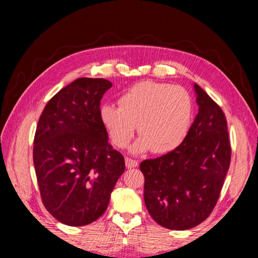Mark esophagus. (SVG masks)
Segmentation results:
<instances>
[{"label": "esophagus", "instance_id": "1", "mask_svg": "<svg viewBox=\"0 0 258 258\" xmlns=\"http://www.w3.org/2000/svg\"><path fill=\"white\" fill-rule=\"evenodd\" d=\"M125 164H126V167L127 168H134L137 167L139 165V163L135 159H131V158H126L125 159Z\"/></svg>", "mask_w": 258, "mask_h": 258}]
</instances>
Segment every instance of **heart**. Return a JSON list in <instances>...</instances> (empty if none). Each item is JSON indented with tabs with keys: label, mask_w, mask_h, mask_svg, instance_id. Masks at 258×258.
I'll list each match as a JSON object with an SVG mask.
<instances>
[{
	"label": "heart",
	"mask_w": 258,
	"mask_h": 258,
	"mask_svg": "<svg viewBox=\"0 0 258 258\" xmlns=\"http://www.w3.org/2000/svg\"><path fill=\"white\" fill-rule=\"evenodd\" d=\"M100 118L113 145L125 148L137 128L133 152L167 154L184 141L194 118V101L184 87L145 81L121 95L119 106L103 104Z\"/></svg>",
	"instance_id": "1"
}]
</instances>
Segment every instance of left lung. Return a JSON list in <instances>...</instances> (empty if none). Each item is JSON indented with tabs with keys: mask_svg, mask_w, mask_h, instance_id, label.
<instances>
[{
	"mask_svg": "<svg viewBox=\"0 0 258 258\" xmlns=\"http://www.w3.org/2000/svg\"><path fill=\"white\" fill-rule=\"evenodd\" d=\"M197 116L180 147L140 164L151 217L171 230L195 228L211 215L230 167L228 124L220 106L195 84Z\"/></svg>",
	"mask_w": 258,
	"mask_h": 258,
	"instance_id": "8db88e82",
	"label": "left lung"
}]
</instances>
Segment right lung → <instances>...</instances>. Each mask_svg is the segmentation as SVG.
<instances>
[{
	"instance_id": "add662e5",
	"label": "right lung",
	"mask_w": 258,
	"mask_h": 258,
	"mask_svg": "<svg viewBox=\"0 0 258 258\" xmlns=\"http://www.w3.org/2000/svg\"><path fill=\"white\" fill-rule=\"evenodd\" d=\"M111 86L103 78H77L46 103L38 119L33 160L42 202L69 226L97 221L125 171L124 157L109 145L100 118V101Z\"/></svg>"
}]
</instances>
